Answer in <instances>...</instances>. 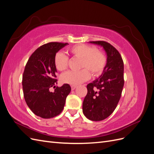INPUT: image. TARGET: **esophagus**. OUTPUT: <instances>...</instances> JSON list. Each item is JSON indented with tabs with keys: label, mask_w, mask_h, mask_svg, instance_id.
I'll use <instances>...</instances> for the list:
<instances>
[{
	"label": "esophagus",
	"mask_w": 154,
	"mask_h": 154,
	"mask_svg": "<svg viewBox=\"0 0 154 154\" xmlns=\"http://www.w3.org/2000/svg\"><path fill=\"white\" fill-rule=\"evenodd\" d=\"M76 88V86H75V85H72V86H71V89H72V91H74V89H75Z\"/></svg>",
	"instance_id": "obj_1"
}]
</instances>
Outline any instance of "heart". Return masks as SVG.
Instances as JSON below:
<instances>
[{
  "label": "heart",
  "mask_w": 154,
  "mask_h": 154,
  "mask_svg": "<svg viewBox=\"0 0 154 154\" xmlns=\"http://www.w3.org/2000/svg\"><path fill=\"white\" fill-rule=\"evenodd\" d=\"M68 53L72 57L80 59L79 71H67L63 73L60 80L64 83L78 85L90 78V72L94 76L103 72L106 63V57L104 53L96 51L94 46L85 44H77L67 49ZM54 66L58 71L66 70L68 66V58L62 53H57L54 57ZM88 69L90 72L87 71Z\"/></svg>",
  "instance_id": "heart-1"
}]
</instances>
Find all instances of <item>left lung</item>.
<instances>
[{
    "instance_id": "1",
    "label": "left lung",
    "mask_w": 154,
    "mask_h": 154,
    "mask_svg": "<svg viewBox=\"0 0 154 154\" xmlns=\"http://www.w3.org/2000/svg\"><path fill=\"white\" fill-rule=\"evenodd\" d=\"M103 48L106 63L99 78L88 83L83 102V113L91 121L98 122L113 112L120 100L124 85V65L119 53L104 41L89 42Z\"/></svg>"
}]
</instances>
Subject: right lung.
I'll return each instance as SVG.
<instances>
[{
  "instance_id": "add662e5",
  "label": "right lung",
  "mask_w": 154,
  "mask_h": 154,
  "mask_svg": "<svg viewBox=\"0 0 154 154\" xmlns=\"http://www.w3.org/2000/svg\"><path fill=\"white\" fill-rule=\"evenodd\" d=\"M68 44L50 42L40 46L31 54L25 67L22 76L24 99L32 112L42 118H52L61 113L71 91L67 83L60 87L55 86V54ZM52 86L55 88L54 92L49 91Z\"/></svg>"
}]
</instances>
